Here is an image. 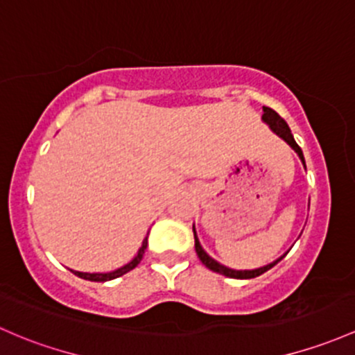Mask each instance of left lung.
Returning <instances> with one entry per match:
<instances>
[{"instance_id": "1", "label": "left lung", "mask_w": 355, "mask_h": 355, "mask_svg": "<svg viewBox=\"0 0 355 355\" xmlns=\"http://www.w3.org/2000/svg\"><path fill=\"white\" fill-rule=\"evenodd\" d=\"M262 119H263V122H267V124L270 125V129L274 130V132L277 134V136H281L282 139H284L286 143L289 144V146L293 148L294 151L297 153V155H300L301 162H303V165H304V168H306L303 151H301V148L297 146V143H296V141H294L293 134H291L289 125H287V122L284 121V119H282L281 115H279L275 110L268 109V107H263V115H262ZM192 230H193V238H196V252H197V255H199L200 262H202L204 266H206L207 268H211L212 272H218V274L226 275V277H231V279H253V277H259V275H262L263 272H267L268 268L274 267L275 263L281 262V259H282V257H281V259H277V260H275V262L268 263V266H266V267L255 268V270H233V268H227V267H225V266H221V263L216 262L214 259H211V257H209L207 253L202 250V246H200L199 240H197V236H196V227H192Z\"/></svg>"}]
</instances>
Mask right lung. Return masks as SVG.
<instances>
[{
  "instance_id": "right-lung-1",
  "label": "right lung",
  "mask_w": 355,
  "mask_h": 355,
  "mask_svg": "<svg viewBox=\"0 0 355 355\" xmlns=\"http://www.w3.org/2000/svg\"><path fill=\"white\" fill-rule=\"evenodd\" d=\"M146 246H148V236L143 240V245H141L137 255L134 257L132 260H130L128 266L117 268V270H114V272H109V274H87V272H76V270H73V274L78 275V277L85 279V281H93V282H105V281H112V279H117V277H121V275L128 274V272L132 270V268H136L137 266H139V262L143 260V255H144V250H146Z\"/></svg>"
}]
</instances>
